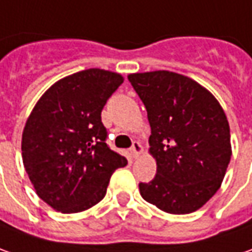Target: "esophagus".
I'll return each mask as SVG.
<instances>
[{
    "label": "esophagus",
    "mask_w": 252,
    "mask_h": 252,
    "mask_svg": "<svg viewBox=\"0 0 252 252\" xmlns=\"http://www.w3.org/2000/svg\"><path fill=\"white\" fill-rule=\"evenodd\" d=\"M142 145L138 142V141H135L134 143H132V146H131V155L134 156V158H136V156H139L141 153H142Z\"/></svg>",
    "instance_id": "esophagus-1"
}]
</instances>
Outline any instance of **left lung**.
Masks as SVG:
<instances>
[{
  "instance_id": "obj_1",
  "label": "left lung",
  "mask_w": 252,
  "mask_h": 252,
  "mask_svg": "<svg viewBox=\"0 0 252 252\" xmlns=\"http://www.w3.org/2000/svg\"><path fill=\"white\" fill-rule=\"evenodd\" d=\"M148 111L149 152L156 176L139 183L142 198L163 212L186 215L220 188L231 158L226 114L212 93L184 75L153 71L128 75Z\"/></svg>"
}]
</instances>
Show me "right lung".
Returning a JSON list of instances; mask_svg holds the SVG:
<instances>
[{"mask_svg":"<svg viewBox=\"0 0 252 252\" xmlns=\"http://www.w3.org/2000/svg\"><path fill=\"white\" fill-rule=\"evenodd\" d=\"M124 82L91 68L65 76L32 110L22 134V159L36 194L63 213L82 212L106 195L110 177L126 159L111 151L101 110Z\"/></svg>","mask_w":252,"mask_h":252,"instance_id":"1","label":"right lung"}]
</instances>
